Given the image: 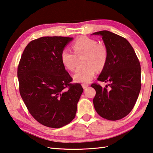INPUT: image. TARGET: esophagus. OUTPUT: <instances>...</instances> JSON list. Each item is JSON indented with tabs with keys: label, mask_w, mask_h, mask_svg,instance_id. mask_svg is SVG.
<instances>
[{
	"label": "esophagus",
	"mask_w": 153,
	"mask_h": 153,
	"mask_svg": "<svg viewBox=\"0 0 153 153\" xmlns=\"http://www.w3.org/2000/svg\"><path fill=\"white\" fill-rule=\"evenodd\" d=\"M88 86H89L88 84H82V87H83V88H84V89H86V88L88 87Z\"/></svg>",
	"instance_id": "esophagus-1"
}]
</instances>
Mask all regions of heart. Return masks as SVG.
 <instances>
[{
	"mask_svg": "<svg viewBox=\"0 0 153 153\" xmlns=\"http://www.w3.org/2000/svg\"><path fill=\"white\" fill-rule=\"evenodd\" d=\"M71 48L74 54L66 48L61 53L62 64L68 70L74 71L76 67L77 57L84 55L85 66L77 69L74 79L77 82L89 83L95 76L96 69L100 71L106 65L108 56L106 47L94 39L82 36L74 41Z\"/></svg>",
	"mask_w": 153,
	"mask_h": 153,
	"instance_id": "b5f03b06",
	"label": "heart"
}]
</instances>
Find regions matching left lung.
Segmentation results:
<instances>
[{
	"instance_id": "left-lung-1",
	"label": "left lung",
	"mask_w": 153,
	"mask_h": 153,
	"mask_svg": "<svg viewBox=\"0 0 153 153\" xmlns=\"http://www.w3.org/2000/svg\"><path fill=\"white\" fill-rule=\"evenodd\" d=\"M102 37L108 49V61L98 77L108 82L102 86L94 83L93 103L97 113L109 120L126 116L134 108L141 88L140 64L132 47L126 39L108 30L94 33Z\"/></svg>"
}]
</instances>
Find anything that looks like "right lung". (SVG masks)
<instances>
[{"label": "right lung", "mask_w": 153, "mask_h": 153, "mask_svg": "<svg viewBox=\"0 0 153 153\" xmlns=\"http://www.w3.org/2000/svg\"><path fill=\"white\" fill-rule=\"evenodd\" d=\"M73 37H42L33 40L17 69L19 92L29 113L44 126L58 128L74 120L83 92L61 61V53Z\"/></svg>", "instance_id": "1"}]
</instances>
